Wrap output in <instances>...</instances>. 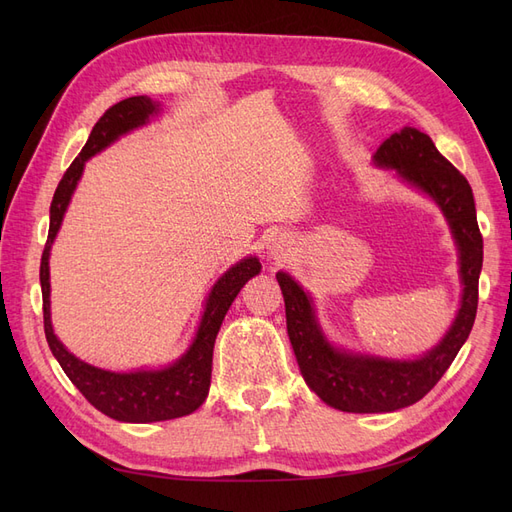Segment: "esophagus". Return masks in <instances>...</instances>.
<instances>
[{"instance_id": "obj_1", "label": "esophagus", "mask_w": 512, "mask_h": 512, "mask_svg": "<svg viewBox=\"0 0 512 512\" xmlns=\"http://www.w3.org/2000/svg\"><path fill=\"white\" fill-rule=\"evenodd\" d=\"M267 250H269V254L275 256V258H286L288 252H290V241H288L286 235H275V237L271 239Z\"/></svg>"}]
</instances>
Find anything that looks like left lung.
<instances>
[{"mask_svg": "<svg viewBox=\"0 0 512 512\" xmlns=\"http://www.w3.org/2000/svg\"><path fill=\"white\" fill-rule=\"evenodd\" d=\"M374 164L395 170L401 181L429 196L444 213L459 254L461 303L438 346L416 359H389L333 346L320 327L309 292L286 271H277L288 337L303 380L327 406L356 414L412 406L438 384L472 331L483 269V237L470 183L425 132L404 128L391 134L374 153Z\"/></svg>", "mask_w": 512, "mask_h": 512, "instance_id": "obj_1", "label": "left lung"}]
</instances>
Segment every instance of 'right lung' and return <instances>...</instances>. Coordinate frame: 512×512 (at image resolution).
Wrapping results in <instances>:
<instances>
[{
  "label": "right lung",
  "instance_id": "right-lung-1",
  "mask_svg": "<svg viewBox=\"0 0 512 512\" xmlns=\"http://www.w3.org/2000/svg\"><path fill=\"white\" fill-rule=\"evenodd\" d=\"M160 113V102L147 96H132L117 102L100 117L91 130L85 147L81 149L66 175L61 177L53 203H51V226L46 239L42 262H40V286H42V309H44V335L49 348L61 369L66 371L70 382L79 389L91 406L102 414L121 423H156L170 421L185 414H192L203 406L209 395L211 365L215 337L222 327L228 307L235 301L239 290L247 280L260 273L262 265L256 256H245L237 265H232L218 282L213 284L209 297L205 299V312L192 339L190 348L177 361L160 369H134V371H111L89 365L74 356L53 331L51 322V273L49 258L57 232L64 222V215L72 200L76 185L81 181L85 162L96 153L113 145L123 134L147 126L151 117Z\"/></svg>",
  "mask_w": 512,
  "mask_h": 512
}]
</instances>
